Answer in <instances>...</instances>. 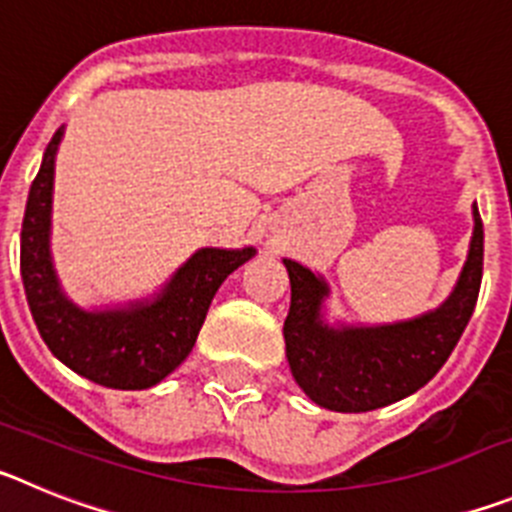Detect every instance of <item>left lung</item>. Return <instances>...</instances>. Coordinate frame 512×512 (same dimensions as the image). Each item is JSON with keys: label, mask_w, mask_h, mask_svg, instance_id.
<instances>
[{"label": "left lung", "mask_w": 512, "mask_h": 512, "mask_svg": "<svg viewBox=\"0 0 512 512\" xmlns=\"http://www.w3.org/2000/svg\"><path fill=\"white\" fill-rule=\"evenodd\" d=\"M467 264L449 300L420 318L392 325H341L323 320L328 284L284 259L292 284L284 343L292 377L320 408L366 413L402 400L431 382L472 318L482 284L485 230L477 205Z\"/></svg>", "instance_id": "obj_1"}]
</instances>
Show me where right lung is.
Returning <instances> with one entry per match:
<instances>
[{
	"label": "right lung",
	"instance_id": "obj_1",
	"mask_svg": "<svg viewBox=\"0 0 512 512\" xmlns=\"http://www.w3.org/2000/svg\"><path fill=\"white\" fill-rule=\"evenodd\" d=\"M63 128L43 153L27 194L20 233V274L45 346L81 377L112 390H146L169 377L192 351L220 284L256 248H200L153 300L84 310L63 295L51 261L53 166Z\"/></svg>",
	"mask_w": 512,
	"mask_h": 512
}]
</instances>
